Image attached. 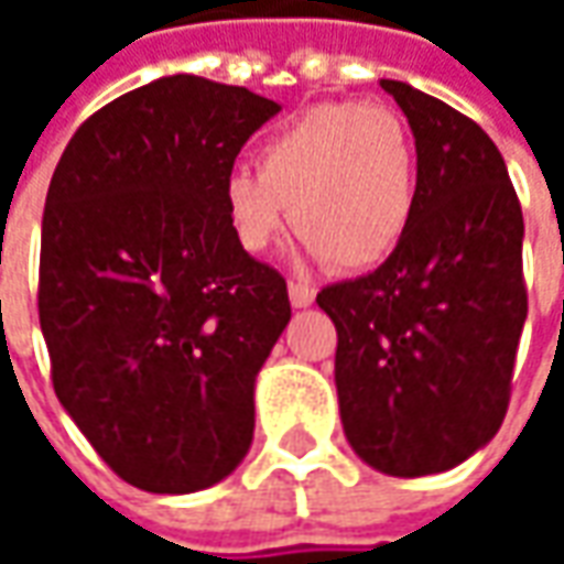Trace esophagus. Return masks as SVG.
Segmentation results:
<instances>
[{
  "mask_svg": "<svg viewBox=\"0 0 564 564\" xmlns=\"http://www.w3.org/2000/svg\"><path fill=\"white\" fill-rule=\"evenodd\" d=\"M314 297L316 292L307 282H289V301H292V307H311Z\"/></svg>",
  "mask_w": 564,
  "mask_h": 564,
  "instance_id": "obj_1",
  "label": "esophagus"
}]
</instances>
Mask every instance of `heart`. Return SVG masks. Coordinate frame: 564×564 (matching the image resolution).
<instances>
[{
    "instance_id": "obj_1",
    "label": "heart",
    "mask_w": 564,
    "mask_h": 564,
    "mask_svg": "<svg viewBox=\"0 0 564 564\" xmlns=\"http://www.w3.org/2000/svg\"><path fill=\"white\" fill-rule=\"evenodd\" d=\"M257 169L235 165L219 187L231 238L248 253L270 248L292 216L307 253L360 272L389 260L414 219L417 150L386 106L319 102L260 143Z\"/></svg>"
}]
</instances>
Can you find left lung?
I'll use <instances>...</instances> for the list:
<instances>
[{
	"mask_svg": "<svg viewBox=\"0 0 564 564\" xmlns=\"http://www.w3.org/2000/svg\"><path fill=\"white\" fill-rule=\"evenodd\" d=\"M417 147V204L395 253L326 285L341 426L370 467L423 477L462 465L509 411L528 316L524 219L496 143L474 119L401 80Z\"/></svg>",
	"mask_w": 564,
	"mask_h": 564,
	"instance_id": "1",
	"label": "left lung"
}]
</instances>
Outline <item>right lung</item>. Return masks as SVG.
<instances>
[{
  "label": "right lung",
  "mask_w": 564,
  "mask_h": 564,
  "mask_svg": "<svg viewBox=\"0 0 564 564\" xmlns=\"http://www.w3.org/2000/svg\"><path fill=\"white\" fill-rule=\"evenodd\" d=\"M279 102L197 75L106 102L55 165L40 241L53 389L124 484L197 492L253 440L289 285L231 238L219 187Z\"/></svg>",
  "instance_id": "right-lung-1"
}]
</instances>
